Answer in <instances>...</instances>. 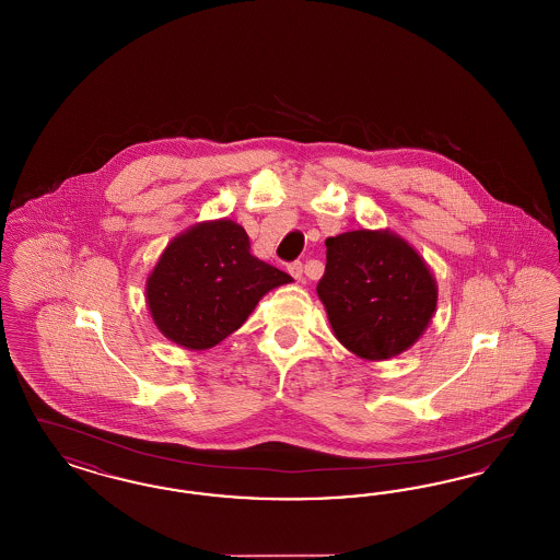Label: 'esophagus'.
I'll return each mask as SVG.
<instances>
[{"mask_svg":"<svg viewBox=\"0 0 560 560\" xmlns=\"http://www.w3.org/2000/svg\"><path fill=\"white\" fill-rule=\"evenodd\" d=\"M288 270H290V275L295 281H302V283L306 281V267L302 262H293L288 267Z\"/></svg>","mask_w":560,"mask_h":560,"instance_id":"34e87169","label":"esophagus"}]
</instances>
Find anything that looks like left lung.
Listing matches in <instances>:
<instances>
[{
	"label": "left lung",
	"instance_id": "left-lung-1",
	"mask_svg": "<svg viewBox=\"0 0 560 560\" xmlns=\"http://www.w3.org/2000/svg\"><path fill=\"white\" fill-rule=\"evenodd\" d=\"M316 293L341 346L364 360L408 350L438 306V283L400 235L359 229L329 237Z\"/></svg>",
	"mask_w": 560,
	"mask_h": 560
}]
</instances>
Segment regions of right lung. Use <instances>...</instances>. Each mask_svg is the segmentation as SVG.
I'll return each mask as SVG.
<instances>
[{
  "instance_id": "1",
  "label": "right lung",
  "mask_w": 560,
  "mask_h": 560,
  "mask_svg": "<svg viewBox=\"0 0 560 560\" xmlns=\"http://www.w3.org/2000/svg\"><path fill=\"white\" fill-rule=\"evenodd\" d=\"M291 277L249 254L242 224H194L162 252L145 283L160 334L187 350H208L237 331L270 290Z\"/></svg>"
}]
</instances>
